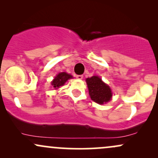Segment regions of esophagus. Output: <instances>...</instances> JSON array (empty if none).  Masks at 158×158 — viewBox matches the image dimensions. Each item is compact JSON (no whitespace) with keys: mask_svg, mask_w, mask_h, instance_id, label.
<instances>
[{"mask_svg":"<svg viewBox=\"0 0 158 158\" xmlns=\"http://www.w3.org/2000/svg\"><path fill=\"white\" fill-rule=\"evenodd\" d=\"M76 77H77L78 79H82L83 76L82 75H77L76 76Z\"/></svg>","mask_w":158,"mask_h":158,"instance_id":"esophagus-1","label":"esophagus"}]
</instances>
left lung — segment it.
Listing matches in <instances>:
<instances>
[{
    "instance_id": "1",
    "label": "left lung",
    "mask_w": 158,
    "mask_h": 158,
    "mask_svg": "<svg viewBox=\"0 0 158 158\" xmlns=\"http://www.w3.org/2000/svg\"><path fill=\"white\" fill-rule=\"evenodd\" d=\"M90 99L98 104H104L110 100L111 90L97 76L86 79Z\"/></svg>"
}]
</instances>
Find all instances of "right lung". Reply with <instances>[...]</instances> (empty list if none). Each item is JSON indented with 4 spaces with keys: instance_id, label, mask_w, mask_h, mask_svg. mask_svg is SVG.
<instances>
[{
    "instance_id": "obj_1",
    "label": "right lung",
    "mask_w": 158,
    "mask_h": 158,
    "mask_svg": "<svg viewBox=\"0 0 158 158\" xmlns=\"http://www.w3.org/2000/svg\"><path fill=\"white\" fill-rule=\"evenodd\" d=\"M73 78L71 75L70 74L64 73H59L57 76L55 77V79H53V81H52V85L55 88H59L61 86H62L63 85H64V83L68 80L69 79H71Z\"/></svg>"
}]
</instances>
